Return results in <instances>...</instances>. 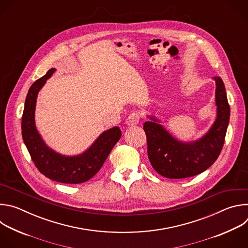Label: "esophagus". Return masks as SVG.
Returning <instances> with one entry per match:
<instances>
[{
  "instance_id": "34e87169",
  "label": "esophagus",
  "mask_w": 248,
  "mask_h": 248,
  "mask_svg": "<svg viewBox=\"0 0 248 248\" xmlns=\"http://www.w3.org/2000/svg\"><path fill=\"white\" fill-rule=\"evenodd\" d=\"M139 120H140V117H139L138 113H131L127 117V119L125 121V124L127 125H136L139 123Z\"/></svg>"
}]
</instances>
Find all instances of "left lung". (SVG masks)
Returning <instances> with one entry per match:
<instances>
[{"label":"left lung","mask_w":248,"mask_h":248,"mask_svg":"<svg viewBox=\"0 0 248 248\" xmlns=\"http://www.w3.org/2000/svg\"><path fill=\"white\" fill-rule=\"evenodd\" d=\"M216 82L217 115L208 131L193 141L175 138L155 116L147 115L143 129L147 137V152L154 170L168 179H185L210 168L218 159L230 122V105L221 78Z\"/></svg>","instance_id":"obj_1"}]
</instances>
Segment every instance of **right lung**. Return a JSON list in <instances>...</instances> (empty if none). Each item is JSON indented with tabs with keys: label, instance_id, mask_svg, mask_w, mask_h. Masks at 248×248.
Instances as JSON below:
<instances>
[{
	"label": "right lung",
	"instance_id": "1",
	"mask_svg": "<svg viewBox=\"0 0 248 248\" xmlns=\"http://www.w3.org/2000/svg\"><path fill=\"white\" fill-rule=\"evenodd\" d=\"M55 72L56 68L49 69L28 90L21 120L22 139L33 163L48 179L62 184H82L99 171L120 140L122 131L119 126L105 130L88 149L78 155H62L49 147L35 124V108L39 91Z\"/></svg>",
	"mask_w": 248,
	"mask_h": 248
}]
</instances>
